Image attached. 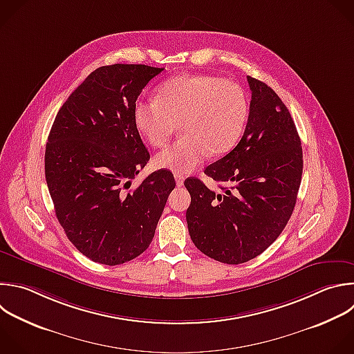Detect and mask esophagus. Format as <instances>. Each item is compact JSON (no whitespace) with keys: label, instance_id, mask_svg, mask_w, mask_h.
<instances>
[{"label":"esophagus","instance_id":"obj_1","mask_svg":"<svg viewBox=\"0 0 354 354\" xmlns=\"http://www.w3.org/2000/svg\"><path fill=\"white\" fill-rule=\"evenodd\" d=\"M175 180H176V186H183V182H185V178H183V175H180V174H175Z\"/></svg>","mask_w":354,"mask_h":354}]
</instances>
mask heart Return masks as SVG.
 Masks as SVG:
<instances>
[{"label":"heart","mask_w":354,"mask_h":354,"mask_svg":"<svg viewBox=\"0 0 354 354\" xmlns=\"http://www.w3.org/2000/svg\"><path fill=\"white\" fill-rule=\"evenodd\" d=\"M249 100L236 83L208 75H182L157 88L156 100H139L133 121L143 139L162 147L179 125L182 138L154 157V165L175 174L198 167L208 154L222 157L241 142Z\"/></svg>","instance_id":"b5f03b06"}]
</instances>
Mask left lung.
I'll list each match as a JSON object with an SVG mask.
<instances>
[{"instance_id": "1", "label": "left lung", "mask_w": 354, "mask_h": 354, "mask_svg": "<svg viewBox=\"0 0 354 354\" xmlns=\"http://www.w3.org/2000/svg\"><path fill=\"white\" fill-rule=\"evenodd\" d=\"M252 90L245 133L230 153L204 174L221 192L187 178L192 201L186 211L194 246L225 264H242L260 256L286 226L303 172L301 142L278 94L248 76Z\"/></svg>"}]
</instances>
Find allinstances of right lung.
<instances>
[{
  "label": "right lung",
  "mask_w": 354,
  "mask_h": 354,
  "mask_svg": "<svg viewBox=\"0 0 354 354\" xmlns=\"http://www.w3.org/2000/svg\"><path fill=\"white\" fill-rule=\"evenodd\" d=\"M164 68L115 64L91 72L58 111L46 146V180L68 239L87 259L118 266L151 243L169 193L160 169L129 190L150 160L133 121L146 84Z\"/></svg>",
  "instance_id": "right-lung-1"
}]
</instances>
